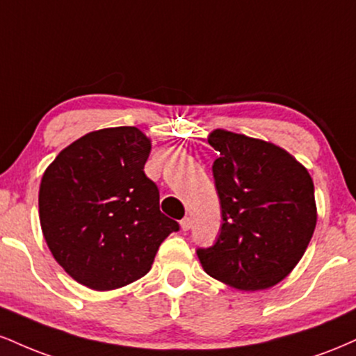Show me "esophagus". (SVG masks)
Returning a JSON list of instances; mask_svg holds the SVG:
<instances>
[{"label": "esophagus", "mask_w": 356, "mask_h": 356, "mask_svg": "<svg viewBox=\"0 0 356 356\" xmlns=\"http://www.w3.org/2000/svg\"><path fill=\"white\" fill-rule=\"evenodd\" d=\"M192 227V219L191 218H184L181 220V229L182 231H189Z\"/></svg>", "instance_id": "obj_1"}]
</instances>
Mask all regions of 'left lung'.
<instances>
[{"instance_id": "8db88e82", "label": "left lung", "mask_w": 356, "mask_h": 356, "mask_svg": "<svg viewBox=\"0 0 356 356\" xmlns=\"http://www.w3.org/2000/svg\"><path fill=\"white\" fill-rule=\"evenodd\" d=\"M207 142L222 226L214 246L197 249L207 275L241 291L283 281L303 257L314 226L313 179L284 149L216 129Z\"/></svg>"}]
</instances>
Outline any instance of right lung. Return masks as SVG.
Wrapping results in <instances>:
<instances>
[{"instance_id":"1","label":"right lung","mask_w":356,"mask_h":356,"mask_svg":"<svg viewBox=\"0 0 356 356\" xmlns=\"http://www.w3.org/2000/svg\"><path fill=\"white\" fill-rule=\"evenodd\" d=\"M150 149L137 127L102 129L65 147L44 170L40 224L53 257L76 283L110 291L140 280L162 241L179 231L144 172Z\"/></svg>"}]
</instances>
